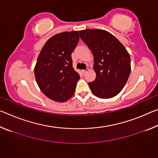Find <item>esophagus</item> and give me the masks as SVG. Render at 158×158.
Listing matches in <instances>:
<instances>
[{
	"label": "esophagus",
	"instance_id": "obj_1",
	"mask_svg": "<svg viewBox=\"0 0 158 158\" xmlns=\"http://www.w3.org/2000/svg\"><path fill=\"white\" fill-rule=\"evenodd\" d=\"M88 70H89V69H82L81 70V73H82V74H85L88 72Z\"/></svg>",
	"mask_w": 158,
	"mask_h": 158
}]
</instances>
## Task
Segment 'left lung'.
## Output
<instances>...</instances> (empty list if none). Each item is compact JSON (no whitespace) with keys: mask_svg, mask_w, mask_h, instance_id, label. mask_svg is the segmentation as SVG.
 <instances>
[{"mask_svg":"<svg viewBox=\"0 0 158 158\" xmlns=\"http://www.w3.org/2000/svg\"><path fill=\"white\" fill-rule=\"evenodd\" d=\"M80 38L94 58V81L89 83L93 94L102 99L113 98L121 92L129 78L130 57L121 42L109 32L99 29L79 31Z\"/></svg>","mask_w":158,"mask_h":158,"instance_id":"obj_1","label":"left lung"}]
</instances>
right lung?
Listing matches in <instances>:
<instances>
[{"instance_id":"right-lung-1","label":"right lung","mask_w":158,"mask_h":158,"mask_svg":"<svg viewBox=\"0 0 158 158\" xmlns=\"http://www.w3.org/2000/svg\"><path fill=\"white\" fill-rule=\"evenodd\" d=\"M78 31L63 32L49 38L35 67V77L41 91L52 100L65 102L73 95L79 73L73 67L71 54L78 44Z\"/></svg>"}]
</instances>
